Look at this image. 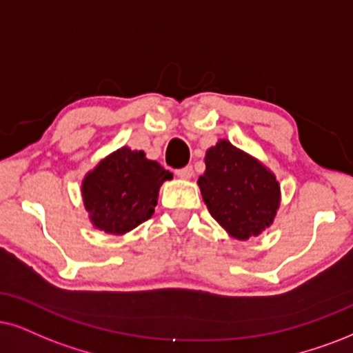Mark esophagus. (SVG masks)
I'll list each match as a JSON object with an SVG mask.
<instances>
[{
  "mask_svg": "<svg viewBox=\"0 0 353 353\" xmlns=\"http://www.w3.org/2000/svg\"><path fill=\"white\" fill-rule=\"evenodd\" d=\"M176 176L181 177V179H190V177L194 176V169H192V166L176 169Z\"/></svg>",
  "mask_w": 353,
  "mask_h": 353,
  "instance_id": "esophagus-1",
  "label": "esophagus"
}]
</instances>
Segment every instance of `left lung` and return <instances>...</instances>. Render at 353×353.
I'll list each match as a JSON object with an SVG mask.
<instances>
[{
	"label": "left lung",
	"mask_w": 353,
	"mask_h": 353,
	"mask_svg": "<svg viewBox=\"0 0 353 353\" xmlns=\"http://www.w3.org/2000/svg\"><path fill=\"white\" fill-rule=\"evenodd\" d=\"M205 166L199 177L203 202L233 238L249 239L270 226L280 185L269 169L226 140L207 151Z\"/></svg>",
	"instance_id": "1"
}]
</instances>
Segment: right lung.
I'll return each instance as SVG.
<instances>
[{
  "label": "right lung",
  "instance_id": "add662e5",
  "mask_svg": "<svg viewBox=\"0 0 353 353\" xmlns=\"http://www.w3.org/2000/svg\"><path fill=\"white\" fill-rule=\"evenodd\" d=\"M168 179L172 174L161 164L123 146L84 177V207L96 228L123 234L151 218L159 187Z\"/></svg>",
  "mask_w": 353,
  "mask_h": 353
}]
</instances>
